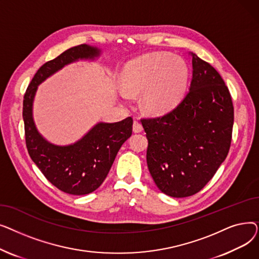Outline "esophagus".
I'll return each instance as SVG.
<instances>
[{
    "instance_id": "1",
    "label": "esophagus",
    "mask_w": 259,
    "mask_h": 259,
    "mask_svg": "<svg viewBox=\"0 0 259 259\" xmlns=\"http://www.w3.org/2000/svg\"><path fill=\"white\" fill-rule=\"evenodd\" d=\"M133 131L135 133H139V132L143 131V126H142V124H141L139 120H134V122H133Z\"/></svg>"
}]
</instances>
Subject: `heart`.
<instances>
[{
    "instance_id": "b5f03b06",
    "label": "heart",
    "mask_w": 259,
    "mask_h": 259,
    "mask_svg": "<svg viewBox=\"0 0 259 259\" xmlns=\"http://www.w3.org/2000/svg\"><path fill=\"white\" fill-rule=\"evenodd\" d=\"M189 70L186 63L168 52H153L129 62L121 71L120 81L128 93L142 94V105L151 113L172 110L186 93Z\"/></svg>"
}]
</instances>
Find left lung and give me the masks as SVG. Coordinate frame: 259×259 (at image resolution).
Instances as JSON below:
<instances>
[{
    "label": "left lung",
    "instance_id": "8db88e82",
    "mask_svg": "<svg viewBox=\"0 0 259 259\" xmlns=\"http://www.w3.org/2000/svg\"><path fill=\"white\" fill-rule=\"evenodd\" d=\"M190 90L171 111L142 118L148 139L147 165L162 193L196 194L226 159L234 122V107L221 74L193 52Z\"/></svg>",
    "mask_w": 259,
    "mask_h": 259
}]
</instances>
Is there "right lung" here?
Returning <instances> with one entry per match:
<instances>
[{"label":"right lung","mask_w":259,"mask_h":259,"mask_svg":"<svg viewBox=\"0 0 259 259\" xmlns=\"http://www.w3.org/2000/svg\"><path fill=\"white\" fill-rule=\"evenodd\" d=\"M97 48L78 45L64 51L39 67L24 94L23 119L28 153L45 178L61 191L85 195L97 190L105 181L121 145L132 134L131 116L112 124L100 122L77 143L60 147L49 144L38 134L32 119V101L37 85L78 59H93Z\"/></svg>","instance_id":"right-lung-1"}]
</instances>
